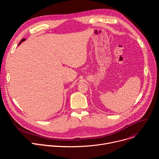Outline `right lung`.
Instances as JSON below:
<instances>
[{"instance_id":"right-lung-1","label":"right lung","mask_w":159,"mask_h":159,"mask_svg":"<svg viewBox=\"0 0 159 159\" xmlns=\"http://www.w3.org/2000/svg\"><path fill=\"white\" fill-rule=\"evenodd\" d=\"M25 40H26V39H21V41H20V43H19V44H20L22 41H25Z\"/></svg>"}]
</instances>
